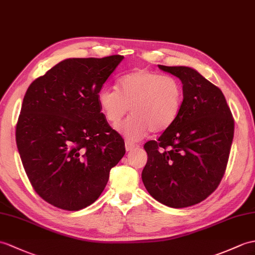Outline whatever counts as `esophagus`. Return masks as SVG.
<instances>
[{"label":"esophagus","instance_id":"esophagus-1","mask_svg":"<svg viewBox=\"0 0 255 255\" xmlns=\"http://www.w3.org/2000/svg\"><path fill=\"white\" fill-rule=\"evenodd\" d=\"M125 146H126V151H132L133 149H135L138 145L133 143V142H130V141H126L125 143Z\"/></svg>","mask_w":255,"mask_h":255}]
</instances>
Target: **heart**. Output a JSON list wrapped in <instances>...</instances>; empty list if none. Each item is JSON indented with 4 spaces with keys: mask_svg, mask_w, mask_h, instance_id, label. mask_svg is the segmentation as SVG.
<instances>
[{
    "mask_svg": "<svg viewBox=\"0 0 255 255\" xmlns=\"http://www.w3.org/2000/svg\"><path fill=\"white\" fill-rule=\"evenodd\" d=\"M183 101L180 81L170 75L137 69L122 76L117 90L102 88L98 103L111 126L121 125L130 108L132 116L124 124L129 140H139L152 132H163L178 117Z\"/></svg>",
    "mask_w": 255,
    "mask_h": 255,
    "instance_id": "1",
    "label": "heart"
}]
</instances>
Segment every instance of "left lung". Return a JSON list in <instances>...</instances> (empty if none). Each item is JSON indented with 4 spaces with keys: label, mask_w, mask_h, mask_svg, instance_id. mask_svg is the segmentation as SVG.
Instances as JSON below:
<instances>
[{
    "label": "left lung",
    "mask_w": 255,
    "mask_h": 255,
    "mask_svg": "<svg viewBox=\"0 0 255 255\" xmlns=\"http://www.w3.org/2000/svg\"><path fill=\"white\" fill-rule=\"evenodd\" d=\"M158 67L181 80L183 101L173 125L144 144L147 162L142 181L158 202L188 208L208 198L223 179L235 122L221 89L197 70Z\"/></svg>",
    "instance_id": "1"
}]
</instances>
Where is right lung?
Segmentation results:
<instances>
[{
  "label": "right lung",
  "mask_w": 255,
  "mask_h": 255,
  "mask_svg": "<svg viewBox=\"0 0 255 255\" xmlns=\"http://www.w3.org/2000/svg\"><path fill=\"white\" fill-rule=\"evenodd\" d=\"M123 58H68L35 79L23 97L17 147L34 191L55 208L92 204L125 155L124 139L98 103V92Z\"/></svg>",
  "instance_id": "right-lung-1"
}]
</instances>
